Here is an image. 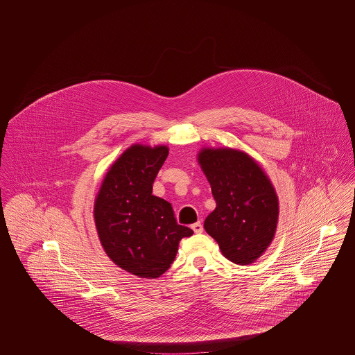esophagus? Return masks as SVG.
<instances>
[{
  "instance_id": "1",
  "label": "esophagus",
  "mask_w": 355,
  "mask_h": 355,
  "mask_svg": "<svg viewBox=\"0 0 355 355\" xmlns=\"http://www.w3.org/2000/svg\"><path fill=\"white\" fill-rule=\"evenodd\" d=\"M191 229L194 230V233L200 234V233H202L203 232L202 223H201V222H196V223H193V225H191Z\"/></svg>"
}]
</instances>
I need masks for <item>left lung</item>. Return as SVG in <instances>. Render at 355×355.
Wrapping results in <instances>:
<instances>
[{"instance_id":"left-lung-1","label":"left lung","mask_w":355,"mask_h":355,"mask_svg":"<svg viewBox=\"0 0 355 355\" xmlns=\"http://www.w3.org/2000/svg\"><path fill=\"white\" fill-rule=\"evenodd\" d=\"M197 159L217 203L203 223L206 233L229 261L253 263L277 232L279 202L270 178L253 157L232 148H202Z\"/></svg>"}]
</instances>
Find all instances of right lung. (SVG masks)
Returning a JSON list of instances; mask_svg holds the SVG:
<instances>
[{
  "instance_id": "1",
  "label": "right lung",
  "mask_w": 355,
  "mask_h": 355,
  "mask_svg": "<svg viewBox=\"0 0 355 355\" xmlns=\"http://www.w3.org/2000/svg\"><path fill=\"white\" fill-rule=\"evenodd\" d=\"M168 154L165 145H132L107 170L94 201L105 253L139 278L161 277L173 263L180 241L193 234L177 223L168 201L153 196V182Z\"/></svg>"
}]
</instances>
